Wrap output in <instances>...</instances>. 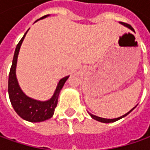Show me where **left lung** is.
<instances>
[{
  "mask_svg": "<svg viewBox=\"0 0 150 150\" xmlns=\"http://www.w3.org/2000/svg\"><path fill=\"white\" fill-rule=\"evenodd\" d=\"M119 23H121L122 25H124V26H127V27H129V28H130L131 30H133L134 31V29L131 27V26H129V25H128L127 23H124V22H119ZM135 108V107H134ZM134 108H133L131 110H130L129 112H128L127 113H125L124 115H123V116H121V117H119V118H112V119H110V118H100V117H98V116H95V115H93V114H92V113H90V112H88L90 114V116L92 117V118H93V119H95V120H97V121H99V122H102V123H112V122H115V121H118V119H120V118H124V117H125V116H127L129 113L130 112H132L134 109Z\"/></svg>",
  "mask_w": 150,
  "mask_h": 150,
  "instance_id": "8db88e82",
  "label": "left lung"
}]
</instances>
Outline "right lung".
Listing matches in <instances>:
<instances>
[{"label":"right lung","instance_id":"right-lung-1","mask_svg":"<svg viewBox=\"0 0 150 150\" xmlns=\"http://www.w3.org/2000/svg\"><path fill=\"white\" fill-rule=\"evenodd\" d=\"M47 16H44L40 19H43ZM27 32L24 34L23 38L21 39V41L19 42V43L17 44L15 50L12 65L11 67V70L9 73L8 93L11 105L13 107L16 112L21 118L29 122L37 123V122H42L45 120H47L52 117L54 113L55 108L57 104V99H58L61 89L62 88L63 85L67 80V78H69V76L62 78L59 81V83L57 86V88L55 90L54 94L49 100L43 101V102L35 100L27 97L22 92L16 79V62H17V57H18L20 47Z\"/></svg>","mask_w":150,"mask_h":150}]
</instances>
